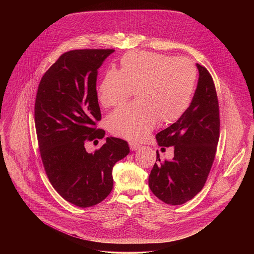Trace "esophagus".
<instances>
[{"mask_svg":"<svg viewBox=\"0 0 254 254\" xmlns=\"http://www.w3.org/2000/svg\"><path fill=\"white\" fill-rule=\"evenodd\" d=\"M129 145H130L131 150H138V149H140L142 147V145H139L137 143H134V142H130Z\"/></svg>","mask_w":254,"mask_h":254,"instance_id":"34e87169","label":"esophagus"}]
</instances>
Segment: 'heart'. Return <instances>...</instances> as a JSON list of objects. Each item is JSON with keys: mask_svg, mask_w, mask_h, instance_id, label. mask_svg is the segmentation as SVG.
Listing matches in <instances>:
<instances>
[{"mask_svg": "<svg viewBox=\"0 0 254 254\" xmlns=\"http://www.w3.org/2000/svg\"><path fill=\"white\" fill-rule=\"evenodd\" d=\"M197 70L186 58L129 52L120 60V69L108 68L97 96L105 108L124 104L135 90L137 102L112 111L107 118L109 131L132 141L145 138L158 120L169 124L190 107Z\"/></svg>", "mask_w": 254, "mask_h": 254, "instance_id": "b5f03b06", "label": "heart"}]
</instances>
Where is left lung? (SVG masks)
<instances>
[{
    "mask_svg": "<svg viewBox=\"0 0 254 254\" xmlns=\"http://www.w3.org/2000/svg\"><path fill=\"white\" fill-rule=\"evenodd\" d=\"M196 66L199 77L190 107L175 123L156 134L159 146H174V157L161 161L156 151L159 162L148 177L154 195L171 205L189 201L202 190L217 149L220 117L215 85L204 66Z\"/></svg>",
    "mask_w": 254,
    "mask_h": 254,
    "instance_id": "obj_1",
    "label": "left lung"
}]
</instances>
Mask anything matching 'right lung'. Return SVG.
<instances>
[{
  "label": "right lung",
  "instance_id": "1",
  "mask_svg": "<svg viewBox=\"0 0 254 254\" xmlns=\"http://www.w3.org/2000/svg\"><path fill=\"white\" fill-rule=\"evenodd\" d=\"M112 49L73 50L43 75L35 100V127L42 162L54 189L68 202L89 207L112 190V168L129 152L128 143L108 137L93 153L85 143L103 139L96 82Z\"/></svg>",
  "mask_w": 254,
  "mask_h": 254
}]
</instances>
